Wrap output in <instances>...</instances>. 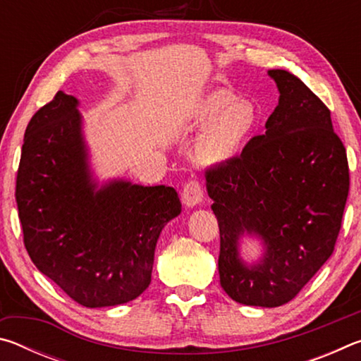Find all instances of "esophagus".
<instances>
[{"mask_svg": "<svg viewBox=\"0 0 361 361\" xmlns=\"http://www.w3.org/2000/svg\"><path fill=\"white\" fill-rule=\"evenodd\" d=\"M181 200L186 207H194L204 200V188L199 178H191L181 189Z\"/></svg>", "mask_w": 361, "mask_h": 361, "instance_id": "obj_1", "label": "esophagus"}]
</instances>
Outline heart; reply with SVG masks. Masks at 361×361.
Here are the masks:
<instances>
[{
  "label": "heart",
  "instance_id": "1",
  "mask_svg": "<svg viewBox=\"0 0 361 361\" xmlns=\"http://www.w3.org/2000/svg\"><path fill=\"white\" fill-rule=\"evenodd\" d=\"M258 111L229 90H213L192 109V124L205 129L199 154L207 162H226L245 149L258 127Z\"/></svg>",
  "mask_w": 361,
  "mask_h": 361
}]
</instances>
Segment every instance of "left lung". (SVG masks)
I'll use <instances>...</instances> for the list:
<instances>
[{"label":"left lung","mask_w":361,"mask_h":361,"mask_svg":"<svg viewBox=\"0 0 361 361\" xmlns=\"http://www.w3.org/2000/svg\"><path fill=\"white\" fill-rule=\"evenodd\" d=\"M280 99L264 135L240 156L205 170L219 228V283L234 301L290 302L333 255L350 188L347 152L331 113L301 79L271 70ZM263 237L258 265L238 259L243 231Z\"/></svg>","instance_id":"obj_1"}]
</instances>
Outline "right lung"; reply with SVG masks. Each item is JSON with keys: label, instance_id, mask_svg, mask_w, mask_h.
<instances>
[{"label": "right lung", "instance_id": "1", "mask_svg": "<svg viewBox=\"0 0 361 361\" xmlns=\"http://www.w3.org/2000/svg\"><path fill=\"white\" fill-rule=\"evenodd\" d=\"M76 105L59 90L30 119L16 200L35 266L73 301L106 307L148 288L159 234L181 204L170 186L113 181L95 191Z\"/></svg>", "mask_w": 361, "mask_h": 361}]
</instances>
